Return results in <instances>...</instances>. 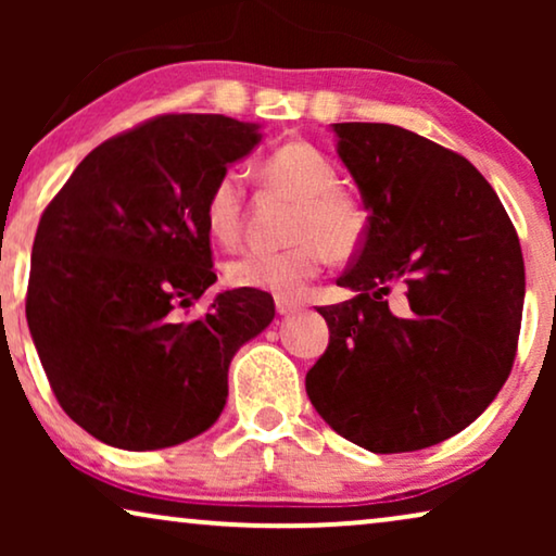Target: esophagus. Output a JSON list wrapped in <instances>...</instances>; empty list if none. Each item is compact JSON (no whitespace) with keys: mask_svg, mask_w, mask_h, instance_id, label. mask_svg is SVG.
I'll return each mask as SVG.
<instances>
[{"mask_svg":"<svg viewBox=\"0 0 556 556\" xmlns=\"http://www.w3.org/2000/svg\"><path fill=\"white\" fill-rule=\"evenodd\" d=\"M276 311L280 316H291L295 311H301V303L299 301H291V299H283V295H278L276 299Z\"/></svg>","mask_w":556,"mask_h":556,"instance_id":"1","label":"esophagus"}]
</instances>
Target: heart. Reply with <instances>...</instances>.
<instances>
[{
	"mask_svg": "<svg viewBox=\"0 0 556 556\" xmlns=\"http://www.w3.org/2000/svg\"><path fill=\"white\" fill-rule=\"evenodd\" d=\"M265 179L299 202L291 248L278 253H248L227 265V280L276 295H295L333 261H349L362 248L367 219L354 197L341 192L339 172L306 141H288L265 159ZM245 181L238 169H225L204 200V225L219 245L230 248L242 235Z\"/></svg>",
	"mask_w": 556,
	"mask_h": 556,
	"instance_id": "obj_1",
	"label": "heart"
}]
</instances>
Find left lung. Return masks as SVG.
<instances>
[{"label": "left lung", "mask_w": 556, "mask_h": 556, "mask_svg": "<svg viewBox=\"0 0 556 556\" xmlns=\"http://www.w3.org/2000/svg\"><path fill=\"white\" fill-rule=\"evenodd\" d=\"M367 230L321 306L329 346L306 375L316 413L371 453L422 451L491 405L519 344L523 257L468 159L392 124H333ZM402 287L390 309L386 295Z\"/></svg>", "instance_id": "left-lung-1"}]
</instances>
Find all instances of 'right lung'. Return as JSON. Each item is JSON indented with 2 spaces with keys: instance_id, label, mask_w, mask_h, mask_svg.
Segmentation results:
<instances>
[{
  "instance_id": "obj_1",
  "label": "right lung",
  "mask_w": 556,
  "mask_h": 556,
  "mask_svg": "<svg viewBox=\"0 0 556 556\" xmlns=\"http://www.w3.org/2000/svg\"><path fill=\"white\" fill-rule=\"evenodd\" d=\"M257 124L166 113L103 141L37 225L27 324L67 417L105 445L159 451L215 425L238 349L276 316L263 291L217 293L204 200Z\"/></svg>"
}]
</instances>
